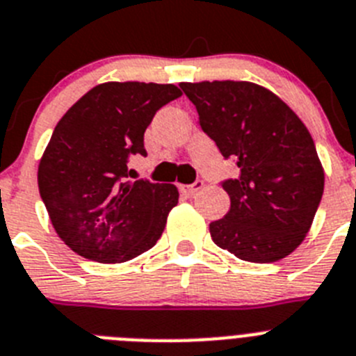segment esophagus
Here are the masks:
<instances>
[{
	"mask_svg": "<svg viewBox=\"0 0 356 356\" xmlns=\"http://www.w3.org/2000/svg\"><path fill=\"white\" fill-rule=\"evenodd\" d=\"M202 188H204V182L197 179V181L191 182V184H184V186H181V190L186 197H195L199 195V191L202 190Z\"/></svg>",
	"mask_w": 356,
	"mask_h": 356,
	"instance_id": "1",
	"label": "esophagus"
}]
</instances>
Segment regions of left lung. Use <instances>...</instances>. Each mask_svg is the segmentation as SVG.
<instances>
[{
  "label": "left lung",
  "mask_w": 356,
  "mask_h": 356,
  "mask_svg": "<svg viewBox=\"0 0 356 356\" xmlns=\"http://www.w3.org/2000/svg\"><path fill=\"white\" fill-rule=\"evenodd\" d=\"M199 125L238 166L222 181L231 199L209 224L213 242L236 258L272 264L305 240L324 191L314 140L289 105L251 82L181 84Z\"/></svg>",
  "instance_id": "obj_1"
}]
</instances>
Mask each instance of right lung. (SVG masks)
I'll return each instance as SVG.
<instances>
[{
  "label": "right lung",
  "instance_id": "1",
  "mask_svg": "<svg viewBox=\"0 0 356 356\" xmlns=\"http://www.w3.org/2000/svg\"><path fill=\"white\" fill-rule=\"evenodd\" d=\"M181 95L174 84L107 82L57 123L37 181L49 220L71 251L122 264L156 245L179 191L148 179L129 181V161L147 156V127Z\"/></svg>",
  "mask_w": 356,
  "mask_h": 356
}]
</instances>
